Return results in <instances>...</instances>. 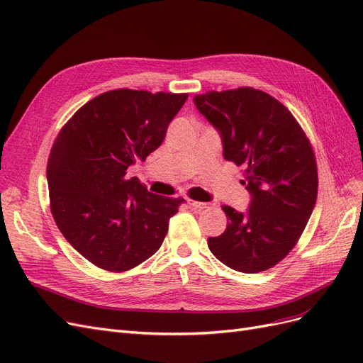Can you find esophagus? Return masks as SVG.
Here are the masks:
<instances>
[{
  "label": "esophagus",
  "instance_id": "obj_1",
  "mask_svg": "<svg viewBox=\"0 0 363 363\" xmlns=\"http://www.w3.org/2000/svg\"><path fill=\"white\" fill-rule=\"evenodd\" d=\"M189 203H190L194 209H205V208H208V205H209V203H205V202L193 201V199H189Z\"/></svg>",
  "mask_w": 363,
  "mask_h": 363
}]
</instances>
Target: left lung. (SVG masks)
I'll return each instance as SVG.
<instances>
[{
  "instance_id": "left-lung-1",
  "label": "left lung",
  "mask_w": 363,
  "mask_h": 363,
  "mask_svg": "<svg viewBox=\"0 0 363 363\" xmlns=\"http://www.w3.org/2000/svg\"><path fill=\"white\" fill-rule=\"evenodd\" d=\"M193 101L220 131L225 160L242 169L252 194L245 214L223 206L228 228L208 247L233 270L265 272L294 249L317 202L311 140L282 102L258 89L211 90Z\"/></svg>"
}]
</instances>
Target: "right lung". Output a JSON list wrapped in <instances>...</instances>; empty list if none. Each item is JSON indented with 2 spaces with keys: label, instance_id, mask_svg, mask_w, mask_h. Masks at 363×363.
<instances>
[{
  "label": "right lung",
  "instance_id": "obj_1",
  "mask_svg": "<svg viewBox=\"0 0 363 363\" xmlns=\"http://www.w3.org/2000/svg\"><path fill=\"white\" fill-rule=\"evenodd\" d=\"M186 93L116 89L75 111L57 134L46 178L55 225L72 247L105 272L123 273L160 247L185 202L152 194L126 170L166 137Z\"/></svg>",
  "mask_w": 363,
  "mask_h": 363
}]
</instances>
